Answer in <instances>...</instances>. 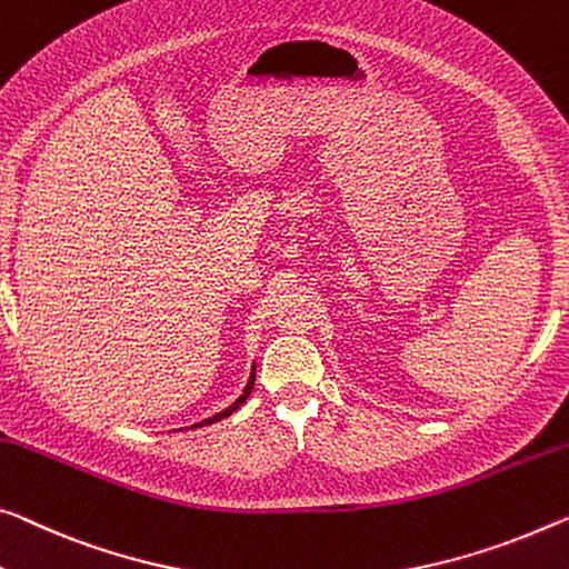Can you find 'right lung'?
I'll use <instances>...</instances> for the list:
<instances>
[{
  "instance_id": "right-lung-1",
  "label": "right lung",
  "mask_w": 569,
  "mask_h": 569,
  "mask_svg": "<svg viewBox=\"0 0 569 569\" xmlns=\"http://www.w3.org/2000/svg\"><path fill=\"white\" fill-rule=\"evenodd\" d=\"M254 379H257V366H251V376H249V381H247V387H243V395L233 401V405L229 407V409H223V412H218V415H213V417H208V419H203V422H198V425H193V427H203V425H213V422H221L223 417H229V415H233L236 409H239L243 401L249 399V395H251V389H254Z\"/></svg>"
}]
</instances>
